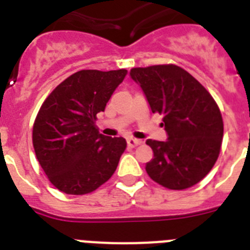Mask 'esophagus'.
<instances>
[{"label":"esophagus","mask_w":250,"mask_h":250,"mask_svg":"<svg viewBox=\"0 0 250 250\" xmlns=\"http://www.w3.org/2000/svg\"><path fill=\"white\" fill-rule=\"evenodd\" d=\"M143 144V141L140 140H136V139H128L127 140V145H128V148H135L137 145H141Z\"/></svg>","instance_id":"34e87169"}]
</instances>
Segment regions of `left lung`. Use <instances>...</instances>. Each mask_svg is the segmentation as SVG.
I'll use <instances>...</instances> for the list:
<instances>
[{
    "label": "left lung",
    "mask_w": 250,
    "mask_h": 250,
    "mask_svg": "<svg viewBox=\"0 0 250 250\" xmlns=\"http://www.w3.org/2000/svg\"><path fill=\"white\" fill-rule=\"evenodd\" d=\"M129 75L144 92L152 113L164 115L166 141L146 140L154 158L145 170L168 189H187L217 162L223 119L211 94L189 72L175 64L132 68Z\"/></svg>",
    "instance_id": "obj_1"
}]
</instances>
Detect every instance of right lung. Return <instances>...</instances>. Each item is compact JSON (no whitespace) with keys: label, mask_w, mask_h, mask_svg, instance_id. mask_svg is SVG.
Here are the masks:
<instances>
[{"label":"right lung","mask_w":250,"mask_h":250,"mask_svg":"<svg viewBox=\"0 0 250 250\" xmlns=\"http://www.w3.org/2000/svg\"><path fill=\"white\" fill-rule=\"evenodd\" d=\"M125 75L127 70H82L63 80L41 105L33 123V148L61 192L90 193L117 170L127 143L101 135L96 119Z\"/></svg>","instance_id":"obj_1"}]
</instances>
